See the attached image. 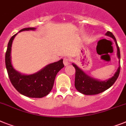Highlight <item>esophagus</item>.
Masks as SVG:
<instances>
[{
  "mask_svg": "<svg viewBox=\"0 0 126 126\" xmlns=\"http://www.w3.org/2000/svg\"><path fill=\"white\" fill-rule=\"evenodd\" d=\"M71 60L69 58H64V64L65 65H68L69 64H70Z\"/></svg>",
  "mask_w": 126,
  "mask_h": 126,
  "instance_id": "34e87169",
  "label": "esophagus"
}]
</instances>
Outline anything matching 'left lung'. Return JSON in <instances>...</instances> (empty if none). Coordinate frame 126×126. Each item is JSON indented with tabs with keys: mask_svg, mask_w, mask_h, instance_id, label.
<instances>
[{
	"mask_svg": "<svg viewBox=\"0 0 126 126\" xmlns=\"http://www.w3.org/2000/svg\"><path fill=\"white\" fill-rule=\"evenodd\" d=\"M106 35L111 37L114 39L117 47V56L119 60L120 59V49L117 42V40L113 33L110 32H107ZM120 62V61H119ZM73 67L75 69V86L80 93L86 95L97 94L102 93L106 90L111 87L118 79L120 71V65H119L117 72L115 73L113 77L106 81H100L95 80L93 78L89 77L82 69L75 64H73Z\"/></svg>",
	"mask_w": 126,
	"mask_h": 126,
	"instance_id": "left-lung-1",
	"label": "left lung"
}]
</instances>
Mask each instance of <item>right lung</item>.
Masks as SVG:
<instances>
[{
  "label": "right lung",
  "instance_id": "obj_1",
  "mask_svg": "<svg viewBox=\"0 0 126 126\" xmlns=\"http://www.w3.org/2000/svg\"><path fill=\"white\" fill-rule=\"evenodd\" d=\"M34 30L35 28H24L19 32ZM16 34L10 38L5 56V63L9 80L13 87L20 94L30 98H42L47 95L51 91L56 75L64 67L63 60L61 59L58 62L46 65L35 74L22 75L13 68L11 62V45Z\"/></svg>",
  "mask_w": 126,
  "mask_h": 126
}]
</instances>
